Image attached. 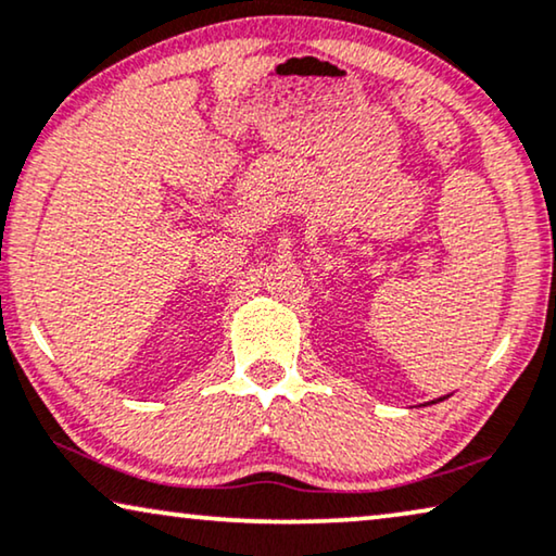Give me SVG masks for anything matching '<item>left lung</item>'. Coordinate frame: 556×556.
<instances>
[{
  "instance_id": "obj_1",
  "label": "left lung",
  "mask_w": 556,
  "mask_h": 556,
  "mask_svg": "<svg viewBox=\"0 0 556 556\" xmlns=\"http://www.w3.org/2000/svg\"><path fill=\"white\" fill-rule=\"evenodd\" d=\"M445 397H448V395H443V397H435V401H431V403H441V401H445Z\"/></svg>"
}]
</instances>
